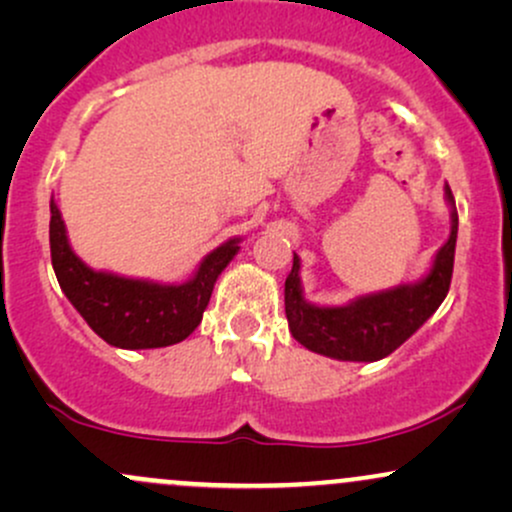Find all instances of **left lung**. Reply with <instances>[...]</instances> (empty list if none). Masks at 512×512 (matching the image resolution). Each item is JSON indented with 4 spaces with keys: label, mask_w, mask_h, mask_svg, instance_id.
Returning <instances> with one entry per match:
<instances>
[{
    "label": "left lung",
    "mask_w": 512,
    "mask_h": 512,
    "mask_svg": "<svg viewBox=\"0 0 512 512\" xmlns=\"http://www.w3.org/2000/svg\"><path fill=\"white\" fill-rule=\"evenodd\" d=\"M445 202L450 207V236L433 257L431 269L419 281L366 293L346 305H315L305 301L301 257L293 252V267L284 286L286 320L293 339L315 354L363 363L380 361L407 342L436 313L450 289L457 243V209L448 182H445Z\"/></svg>",
    "instance_id": "8db88e82"
}]
</instances>
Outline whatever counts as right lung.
<instances>
[{
	"label": "right lung",
	"mask_w": 512,
	"mask_h": 512,
	"mask_svg": "<svg viewBox=\"0 0 512 512\" xmlns=\"http://www.w3.org/2000/svg\"><path fill=\"white\" fill-rule=\"evenodd\" d=\"M238 250L240 238L221 243L182 284L91 269L69 245L60 209L50 199V255L60 289L88 327L117 349H161L190 337L202 322L216 279Z\"/></svg>",
	"instance_id": "add662e5"
}]
</instances>
